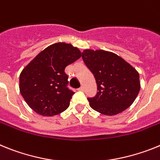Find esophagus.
<instances>
[{
  "mask_svg": "<svg viewBox=\"0 0 160 160\" xmlns=\"http://www.w3.org/2000/svg\"><path fill=\"white\" fill-rule=\"evenodd\" d=\"M78 90H79V91H84V87H83V86H81V87H80V88H79Z\"/></svg>",
  "mask_w": 160,
  "mask_h": 160,
  "instance_id": "1",
  "label": "esophagus"
}]
</instances>
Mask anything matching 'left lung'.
I'll list each match as a JSON object with an SVG mask.
<instances>
[{
    "mask_svg": "<svg viewBox=\"0 0 160 160\" xmlns=\"http://www.w3.org/2000/svg\"><path fill=\"white\" fill-rule=\"evenodd\" d=\"M82 59L97 82V95L88 98L94 110L112 116L133 104L139 92L140 82L138 72L130 63L103 50H84Z\"/></svg>",
    "mask_w": 160,
    "mask_h": 160,
    "instance_id": "8db88e82",
    "label": "left lung"
}]
</instances>
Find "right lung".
I'll return each instance as SVG.
<instances>
[{"label": "right lung", "mask_w": 160, "mask_h": 160, "mask_svg": "<svg viewBox=\"0 0 160 160\" xmlns=\"http://www.w3.org/2000/svg\"><path fill=\"white\" fill-rule=\"evenodd\" d=\"M81 57L77 47L65 42L47 47L20 74L22 96L34 112L42 116L59 114L68 108L74 92L68 88V65Z\"/></svg>", "instance_id": "add662e5"}]
</instances>
